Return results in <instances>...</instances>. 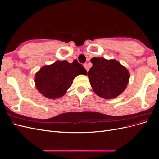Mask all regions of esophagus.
I'll list each match as a JSON object with an SVG mask.
<instances>
[{
    "instance_id": "34e87169",
    "label": "esophagus",
    "mask_w": 159,
    "mask_h": 159,
    "mask_svg": "<svg viewBox=\"0 0 159 159\" xmlns=\"http://www.w3.org/2000/svg\"><path fill=\"white\" fill-rule=\"evenodd\" d=\"M84 68H85L86 71H89V67L88 66V64H85L84 65Z\"/></svg>"
}]
</instances>
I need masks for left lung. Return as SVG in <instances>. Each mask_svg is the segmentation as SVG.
I'll return each mask as SVG.
<instances>
[{
	"instance_id": "left-lung-1",
	"label": "left lung",
	"mask_w": 159,
	"mask_h": 159,
	"mask_svg": "<svg viewBox=\"0 0 159 159\" xmlns=\"http://www.w3.org/2000/svg\"><path fill=\"white\" fill-rule=\"evenodd\" d=\"M93 66L88 72L94 92L104 99L117 97L126 89L129 80L128 70L115 60L93 57Z\"/></svg>"
}]
</instances>
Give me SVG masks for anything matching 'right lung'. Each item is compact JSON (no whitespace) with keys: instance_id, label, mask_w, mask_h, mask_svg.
I'll return each mask as SVG.
<instances>
[{"instance_id":"1","label":"right lung","mask_w":159,"mask_h":159,"mask_svg":"<svg viewBox=\"0 0 159 159\" xmlns=\"http://www.w3.org/2000/svg\"><path fill=\"white\" fill-rule=\"evenodd\" d=\"M86 74L87 71L78 61L71 64L66 60L56 61L51 65L43 66L36 74L34 81L42 95L54 99L66 93L76 76Z\"/></svg>"}]
</instances>
